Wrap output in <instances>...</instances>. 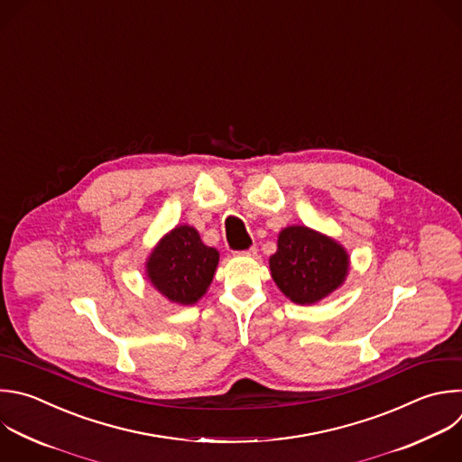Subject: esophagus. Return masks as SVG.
Listing matches in <instances>:
<instances>
[{"instance_id": "esophagus-1", "label": "esophagus", "mask_w": 462, "mask_h": 462, "mask_svg": "<svg viewBox=\"0 0 462 462\" xmlns=\"http://www.w3.org/2000/svg\"><path fill=\"white\" fill-rule=\"evenodd\" d=\"M239 255H246V257H254L257 254V248L255 246H250L248 250H243V252H237Z\"/></svg>"}]
</instances>
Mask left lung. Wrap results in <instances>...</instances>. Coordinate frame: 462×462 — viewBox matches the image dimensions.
<instances>
[{"label": "left lung", "instance_id": "left-lung-1", "mask_svg": "<svg viewBox=\"0 0 462 462\" xmlns=\"http://www.w3.org/2000/svg\"><path fill=\"white\" fill-rule=\"evenodd\" d=\"M268 264L277 288L291 302L309 306L345 284L350 255L334 237L304 225H291L279 232L277 250Z\"/></svg>", "mask_w": 462, "mask_h": 462}]
</instances>
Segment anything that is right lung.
<instances>
[{"label": "right lung", "instance_id": "obj_1", "mask_svg": "<svg viewBox=\"0 0 462 462\" xmlns=\"http://www.w3.org/2000/svg\"><path fill=\"white\" fill-rule=\"evenodd\" d=\"M219 252L207 246L190 225H178L153 246L144 261V277L174 304H196L208 290Z\"/></svg>", "mask_w": 462, "mask_h": 462}]
</instances>
